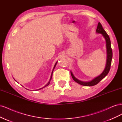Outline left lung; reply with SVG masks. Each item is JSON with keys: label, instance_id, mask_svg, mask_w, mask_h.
<instances>
[{"label": "left lung", "instance_id": "8db88e82", "mask_svg": "<svg viewBox=\"0 0 122 122\" xmlns=\"http://www.w3.org/2000/svg\"><path fill=\"white\" fill-rule=\"evenodd\" d=\"M96 32L97 33H98V34H101L103 36V37L105 38L106 40V45L107 49V61L106 66L104 70L100 75L98 76V77H96L95 78H94L92 81L88 82L82 81H80L78 79H77L76 77L74 76L72 72L71 71V74L73 80L77 83L84 86H94L95 85H96L97 84H98L101 80H102L108 74L110 69V66H111L112 60V51L111 47V42H110L109 36L107 35V34L106 32L104 30V29H103L101 24L100 22L98 23L97 28L96 29Z\"/></svg>", "mask_w": 122, "mask_h": 122}]
</instances>
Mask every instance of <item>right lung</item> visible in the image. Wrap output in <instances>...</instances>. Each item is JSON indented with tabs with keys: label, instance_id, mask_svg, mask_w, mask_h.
I'll list each match as a JSON object with an SVG mask.
<instances>
[{
	"label": "right lung",
	"instance_id": "right-lung-1",
	"mask_svg": "<svg viewBox=\"0 0 122 122\" xmlns=\"http://www.w3.org/2000/svg\"><path fill=\"white\" fill-rule=\"evenodd\" d=\"M57 61L56 62V63H55V65H54V68H53V71H52V74H51V77H50V80H49V81L48 82V83L46 85V86H44L43 87H42V88H40V89H39V90H41V89H42V88H44V87H46V86H48V85L49 84V83H50V80H51V78H52V73H53V70H54V68H55V66H56V64H57Z\"/></svg>",
	"mask_w": 122,
	"mask_h": 122
}]
</instances>
